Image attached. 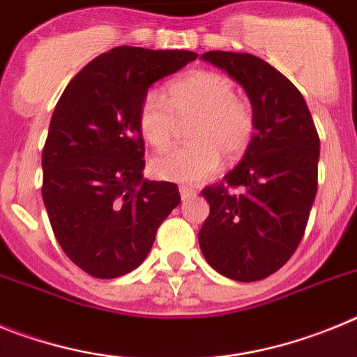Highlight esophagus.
<instances>
[{
    "instance_id": "1",
    "label": "esophagus",
    "mask_w": 357,
    "mask_h": 357,
    "mask_svg": "<svg viewBox=\"0 0 357 357\" xmlns=\"http://www.w3.org/2000/svg\"><path fill=\"white\" fill-rule=\"evenodd\" d=\"M181 198L182 200H189V198H193L195 195H197V191H195L193 188H188V185H181Z\"/></svg>"
}]
</instances>
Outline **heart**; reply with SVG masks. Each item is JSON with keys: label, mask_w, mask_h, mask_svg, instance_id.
I'll list each match as a JSON object with an SVG mask.
<instances>
[{"label": "heart", "mask_w": 357, "mask_h": 357, "mask_svg": "<svg viewBox=\"0 0 357 357\" xmlns=\"http://www.w3.org/2000/svg\"><path fill=\"white\" fill-rule=\"evenodd\" d=\"M195 119L189 141L195 144L173 150L151 162L157 178L195 184L214 173L222 155L236 159L247 150L254 134V114L236 96L234 84L220 73L195 71L172 82L164 100L151 93L143 100L137 125L143 139L155 150L172 146L176 121Z\"/></svg>", "instance_id": "heart-1"}]
</instances>
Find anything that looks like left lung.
Returning <instances> with one entry per match:
<instances>
[{
	"mask_svg": "<svg viewBox=\"0 0 357 357\" xmlns=\"http://www.w3.org/2000/svg\"><path fill=\"white\" fill-rule=\"evenodd\" d=\"M200 59L245 89L254 135L238 166L223 176L225 185L202 191L211 213L198 243L218 273L254 282L284 266L304 236L317 197L320 139L301 91L263 59L232 52Z\"/></svg>",
	"mask_w": 357,
	"mask_h": 357,
	"instance_id": "left-lung-1",
	"label": "left lung"
}]
</instances>
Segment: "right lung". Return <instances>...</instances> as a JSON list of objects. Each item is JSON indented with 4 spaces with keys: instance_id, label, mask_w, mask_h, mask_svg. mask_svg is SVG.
I'll use <instances>...</instances> for the list:
<instances>
[{
    "instance_id": "obj_1",
    "label": "right lung",
    "mask_w": 357,
    "mask_h": 357,
    "mask_svg": "<svg viewBox=\"0 0 357 357\" xmlns=\"http://www.w3.org/2000/svg\"><path fill=\"white\" fill-rule=\"evenodd\" d=\"M185 50L112 48L68 84L43 150V200L69 259L98 279L139 266L181 204L173 182L143 178L137 114L148 89L197 59Z\"/></svg>"
}]
</instances>
